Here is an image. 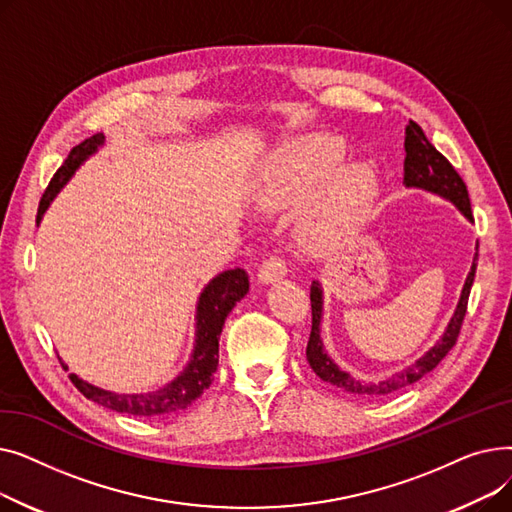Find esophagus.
Returning a JSON list of instances; mask_svg holds the SVG:
<instances>
[{
	"mask_svg": "<svg viewBox=\"0 0 512 512\" xmlns=\"http://www.w3.org/2000/svg\"><path fill=\"white\" fill-rule=\"evenodd\" d=\"M288 272V265L286 261L278 255V253H270L265 257V261L261 263V270H259V280L263 284L267 282H276L280 278H284Z\"/></svg>",
	"mask_w": 512,
	"mask_h": 512,
	"instance_id": "obj_1",
	"label": "esophagus"
}]
</instances>
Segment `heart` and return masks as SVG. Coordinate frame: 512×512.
I'll return each instance as SVG.
<instances>
[{
	"label": "heart",
	"mask_w": 512,
	"mask_h": 512,
	"mask_svg": "<svg viewBox=\"0 0 512 512\" xmlns=\"http://www.w3.org/2000/svg\"><path fill=\"white\" fill-rule=\"evenodd\" d=\"M342 143L332 134L294 141L265 166L259 197L265 205H294L312 197L299 230L311 249H332L351 238L378 195V178L365 161L338 168Z\"/></svg>",
	"instance_id": "obj_1"
}]
</instances>
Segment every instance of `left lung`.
<instances>
[{
	"label": "left lung",
	"mask_w": 512,
	"mask_h": 512,
	"mask_svg": "<svg viewBox=\"0 0 512 512\" xmlns=\"http://www.w3.org/2000/svg\"><path fill=\"white\" fill-rule=\"evenodd\" d=\"M405 151H407L405 184L423 188V191L436 193V195L452 201L456 207L461 209V213L467 220H473L467 184L463 182L459 172L454 170L450 161L432 143L427 141L425 132L413 120H409V126L405 128ZM475 270H477V249H475L471 272H469L463 292H461L459 305H456V311L450 317L442 338L413 365L392 373L390 378H386L378 384H365V382L351 378V375L342 371L324 351V342H321V311H324V292H321L319 282H313L311 284V315H313V319H311V336L307 342V361H309L311 369L324 382H328L344 392H353V394H361V396H386V394L398 392L402 388H409L411 384L419 382L429 371L438 367V363L450 353V348L456 344V338H459V334H461V326H463V319L467 313V303H469L471 286L475 280Z\"/></svg>",
	"instance_id": "obj_1"
}]
</instances>
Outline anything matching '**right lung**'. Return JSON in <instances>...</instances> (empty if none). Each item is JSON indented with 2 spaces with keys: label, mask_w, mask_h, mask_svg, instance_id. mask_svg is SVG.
Returning <instances> with one entry per match:
<instances>
[{
  "label": "right lung",
  "mask_w": 512,
  "mask_h": 512,
  "mask_svg": "<svg viewBox=\"0 0 512 512\" xmlns=\"http://www.w3.org/2000/svg\"><path fill=\"white\" fill-rule=\"evenodd\" d=\"M103 143H105L103 134H93V137L85 139L83 143H78L76 147L70 149L66 161L58 168V172L53 174V178L49 180V186L45 188V193L41 197L39 211H37V224L41 222L43 213L53 201V197L62 191V186L72 178L78 166L83 164L85 159H89ZM247 292H249V276L245 270H240V267L218 274L205 286L197 303V317H195L197 332H195V348H193L191 361H188V365L180 371L178 378H174L164 388H159L155 392H145V394H116L80 380L74 373H70L68 378L80 394L116 413L134 415V417H164V415L178 413L191 405V402H195L211 386L213 373L218 369V359H220L218 346H220V334L224 328V321L228 313L234 309V305L245 297ZM62 367L68 369L64 363Z\"/></svg>",
  "instance_id": "add662e5"
}]
</instances>
